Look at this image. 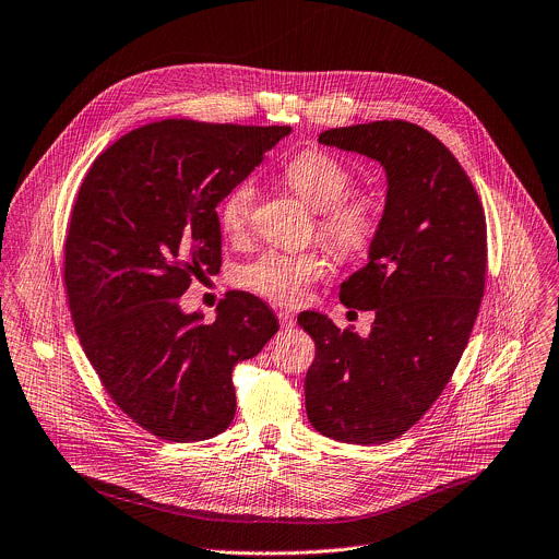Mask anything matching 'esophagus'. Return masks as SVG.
Returning <instances> with one entry per match:
<instances>
[{"mask_svg":"<svg viewBox=\"0 0 559 559\" xmlns=\"http://www.w3.org/2000/svg\"><path fill=\"white\" fill-rule=\"evenodd\" d=\"M278 323H281L283 330H292L296 325L294 313L292 311H278Z\"/></svg>","mask_w":559,"mask_h":559,"instance_id":"1","label":"esophagus"}]
</instances>
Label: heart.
Instances as JSON below:
<instances>
[{"label": "heart", "mask_w": 559, "mask_h": 559, "mask_svg": "<svg viewBox=\"0 0 559 559\" xmlns=\"http://www.w3.org/2000/svg\"><path fill=\"white\" fill-rule=\"evenodd\" d=\"M283 181L318 212V234L341 257L362 254L378 234L382 201L376 190H354L352 168L336 154L307 147L294 154L283 168ZM257 207V183L252 179L231 186L218 203V223L227 234L248 229ZM330 272L323 248L307 252L270 250L236 272V283L274 302L296 305L309 285Z\"/></svg>", "instance_id": "heart-1"}]
</instances>
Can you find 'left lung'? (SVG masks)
<instances>
[{
	"label": "left lung",
	"instance_id": "8db88e82",
	"mask_svg": "<svg viewBox=\"0 0 559 559\" xmlns=\"http://www.w3.org/2000/svg\"><path fill=\"white\" fill-rule=\"evenodd\" d=\"M318 141L378 162L386 199L369 263L341 285L347 307L376 311L369 336L298 316L316 343L305 409L332 440L382 444L438 401L468 343L485 296V210L457 158L416 123L332 128Z\"/></svg>",
	"mask_w": 559,
	"mask_h": 559
}]
</instances>
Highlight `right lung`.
Instances as JSON below:
<instances>
[{
  "label": "right lung",
  "instance_id": "obj_1",
  "mask_svg": "<svg viewBox=\"0 0 559 559\" xmlns=\"http://www.w3.org/2000/svg\"><path fill=\"white\" fill-rule=\"evenodd\" d=\"M289 126L166 119L123 134L79 188L63 248L74 330L117 407L173 442L225 431L231 369L278 332L274 311L229 292L216 321L181 311L192 276L221 267L216 205Z\"/></svg>",
  "mask_w": 559,
  "mask_h": 559
}]
</instances>
